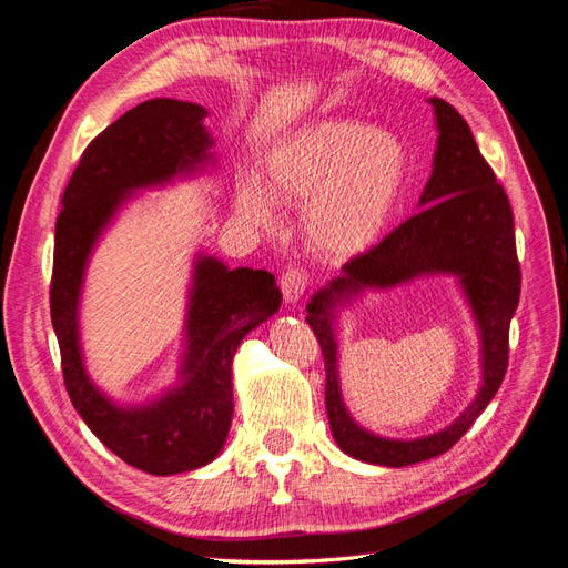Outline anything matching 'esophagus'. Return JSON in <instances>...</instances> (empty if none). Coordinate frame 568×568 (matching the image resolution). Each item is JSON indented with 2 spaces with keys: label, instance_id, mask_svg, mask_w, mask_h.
<instances>
[{
  "label": "esophagus",
  "instance_id": "34e87169",
  "mask_svg": "<svg viewBox=\"0 0 568 568\" xmlns=\"http://www.w3.org/2000/svg\"><path fill=\"white\" fill-rule=\"evenodd\" d=\"M280 286H282V294H284L286 303H298L301 296L307 291V286H311V274H307L305 270L291 267L282 274Z\"/></svg>",
  "mask_w": 568,
  "mask_h": 568
}]
</instances>
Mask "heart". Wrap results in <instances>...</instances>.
I'll list each match as a JSON object with an SVG mask.
<instances>
[{
    "label": "heart",
    "mask_w": 568,
    "mask_h": 568,
    "mask_svg": "<svg viewBox=\"0 0 568 568\" xmlns=\"http://www.w3.org/2000/svg\"><path fill=\"white\" fill-rule=\"evenodd\" d=\"M409 175L403 140L353 118H324L274 142L263 159V180H242L239 213L257 227L277 217L274 199L305 203L307 246L329 261L369 248L398 205Z\"/></svg>",
    "instance_id": "obj_1"
}]
</instances>
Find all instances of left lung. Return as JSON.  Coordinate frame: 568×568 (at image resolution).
I'll return each instance as SVG.
<instances>
[{"label":"left lung","instance_id":"8db88e82","mask_svg":"<svg viewBox=\"0 0 568 568\" xmlns=\"http://www.w3.org/2000/svg\"><path fill=\"white\" fill-rule=\"evenodd\" d=\"M436 111L438 149L422 211L400 222L369 251L343 265V277L317 291L307 303V324L315 332L326 369V417L338 448L369 464L407 467L448 453L469 432L500 388L509 363V322L519 305L521 267L514 239V215L503 184L480 156L474 134L448 101L428 99ZM457 273L473 303L485 341V386L477 400L448 429L415 442H393L365 433L339 400L333 305L367 285H394L422 273Z\"/></svg>","mask_w":568,"mask_h":568}]
</instances>
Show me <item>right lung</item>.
<instances>
[{
    "instance_id": "1",
    "label": "right lung",
    "mask_w": 568,
    "mask_h": 568,
    "mask_svg": "<svg viewBox=\"0 0 568 568\" xmlns=\"http://www.w3.org/2000/svg\"><path fill=\"white\" fill-rule=\"evenodd\" d=\"M203 118V106L178 99H151L120 115L82 151L57 217L49 307L65 390L111 453L156 476L199 469L222 450L234 412V353L282 303L270 272L227 270L215 257H199L186 317L184 384L146 407H118L84 374L78 296L97 236L134 189L192 173L211 161L213 140Z\"/></svg>"
}]
</instances>
